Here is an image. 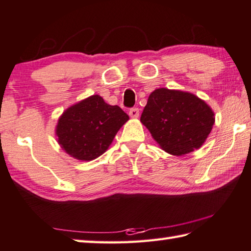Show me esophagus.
I'll list each match as a JSON object with an SVG mask.
<instances>
[{"mask_svg":"<svg viewBox=\"0 0 251 251\" xmlns=\"http://www.w3.org/2000/svg\"><path fill=\"white\" fill-rule=\"evenodd\" d=\"M129 116L133 117V118H137L139 116V109L138 108H130L129 109Z\"/></svg>","mask_w":251,"mask_h":251,"instance_id":"1","label":"esophagus"}]
</instances>
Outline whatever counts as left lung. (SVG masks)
Wrapping results in <instances>:
<instances>
[{
	"mask_svg": "<svg viewBox=\"0 0 251 251\" xmlns=\"http://www.w3.org/2000/svg\"><path fill=\"white\" fill-rule=\"evenodd\" d=\"M141 122L165 151L181 156L202 145L215 117L209 106L194 94L158 88L148 97Z\"/></svg>",
	"mask_w": 251,
	"mask_h": 251,
	"instance_id": "left-lung-1",
	"label": "left lung"
}]
</instances>
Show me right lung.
Here are the masks:
<instances>
[{
	"label": "right lung",
	"instance_id": "1",
	"mask_svg": "<svg viewBox=\"0 0 251 251\" xmlns=\"http://www.w3.org/2000/svg\"><path fill=\"white\" fill-rule=\"evenodd\" d=\"M128 118L120 106L108 105L100 96L93 95L72 106L59 118L58 143L75 158L95 159L106 151Z\"/></svg>",
	"mask_w": 251,
	"mask_h": 251
}]
</instances>
